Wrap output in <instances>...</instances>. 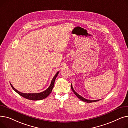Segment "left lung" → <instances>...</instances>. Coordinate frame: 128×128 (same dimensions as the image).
<instances>
[{
	"instance_id": "8db88e82",
	"label": "left lung",
	"mask_w": 128,
	"mask_h": 128,
	"mask_svg": "<svg viewBox=\"0 0 128 128\" xmlns=\"http://www.w3.org/2000/svg\"><path fill=\"white\" fill-rule=\"evenodd\" d=\"M71 89H72V91L74 92V93H75V94L80 100H82V101L84 102H86V103H92V102H97V101H98V100H87L84 98H83L82 96H81L79 95L78 94L75 92V91L74 90L73 88H72V84H71Z\"/></svg>"
}]
</instances>
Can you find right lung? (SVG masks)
<instances>
[{"mask_svg": "<svg viewBox=\"0 0 128 128\" xmlns=\"http://www.w3.org/2000/svg\"><path fill=\"white\" fill-rule=\"evenodd\" d=\"M59 72H57L56 74L55 75V76H54V77L53 78L51 84L50 85V86L48 87V88L46 89V90H44L43 92H40V93H22L21 92H20L18 91L11 84V83L10 85L11 86V87L12 88V89L14 90L17 93H18L20 96H23V98H27L28 100H43L45 98H46L47 96H48L50 93L51 92L52 89L53 88L54 86V82L56 79L57 77V76L58 75Z\"/></svg>", "mask_w": 128, "mask_h": 128, "instance_id": "obj_1", "label": "right lung"}]
</instances>
